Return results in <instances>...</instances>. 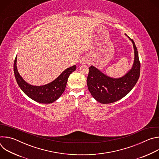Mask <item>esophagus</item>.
<instances>
[{
	"instance_id": "esophagus-1",
	"label": "esophagus",
	"mask_w": 159,
	"mask_h": 159,
	"mask_svg": "<svg viewBox=\"0 0 159 159\" xmlns=\"http://www.w3.org/2000/svg\"><path fill=\"white\" fill-rule=\"evenodd\" d=\"M80 63L81 65H84V64H86L87 63V60L85 58H82L80 59Z\"/></svg>"
}]
</instances>
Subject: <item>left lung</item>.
Segmentation results:
<instances>
[{
    "label": "left lung",
    "mask_w": 159,
    "mask_h": 159,
    "mask_svg": "<svg viewBox=\"0 0 159 159\" xmlns=\"http://www.w3.org/2000/svg\"><path fill=\"white\" fill-rule=\"evenodd\" d=\"M128 38L133 43L134 57L131 69L123 76L113 78L104 74L93 65L89 68L87 79L88 89L92 96L101 104L115 102L122 99L131 91L139 79L140 63L139 52L133 40Z\"/></svg>",
    "instance_id": "left-lung-1"
}]
</instances>
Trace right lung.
Masks as SVG:
<instances>
[{"label":"right lung","instance_id":"right-lung-1","mask_svg":"<svg viewBox=\"0 0 159 159\" xmlns=\"http://www.w3.org/2000/svg\"><path fill=\"white\" fill-rule=\"evenodd\" d=\"M77 69L74 65L65 69L52 82L43 85H33L25 80L19 74L17 67V56L14 63V72L17 83L23 93L36 102L50 104L57 101L65 91L68 78Z\"/></svg>","mask_w":159,"mask_h":159}]
</instances>
